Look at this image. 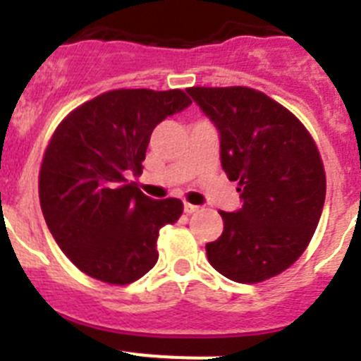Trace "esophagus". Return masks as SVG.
<instances>
[{"mask_svg":"<svg viewBox=\"0 0 361 361\" xmlns=\"http://www.w3.org/2000/svg\"><path fill=\"white\" fill-rule=\"evenodd\" d=\"M197 209H199V206H195V204L184 202V212H186V213H195Z\"/></svg>","mask_w":361,"mask_h":361,"instance_id":"obj_1","label":"esophagus"}]
</instances>
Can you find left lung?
<instances>
[{"instance_id":"1","label":"left lung","mask_w":361,"mask_h":361,"mask_svg":"<svg viewBox=\"0 0 361 361\" xmlns=\"http://www.w3.org/2000/svg\"><path fill=\"white\" fill-rule=\"evenodd\" d=\"M188 94L219 130L220 162L237 180L242 206L220 212L224 231L206 244L208 260L233 282L280 275L304 253L325 200V171L304 124L245 86H193Z\"/></svg>"}]
</instances>
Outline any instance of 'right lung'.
Wrapping results in <instances>:
<instances>
[{
	"instance_id": "right-lung-1",
	"label": "right lung",
	"mask_w": 361,
	"mask_h": 361,
	"mask_svg": "<svg viewBox=\"0 0 361 361\" xmlns=\"http://www.w3.org/2000/svg\"><path fill=\"white\" fill-rule=\"evenodd\" d=\"M191 104L183 90H111L70 114L39 171L43 216L63 253L106 283L135 282L157 262L159 229L183 215L178 199L153 200L132 180L149 135Z\"/></svg>"
}]
</instances>
